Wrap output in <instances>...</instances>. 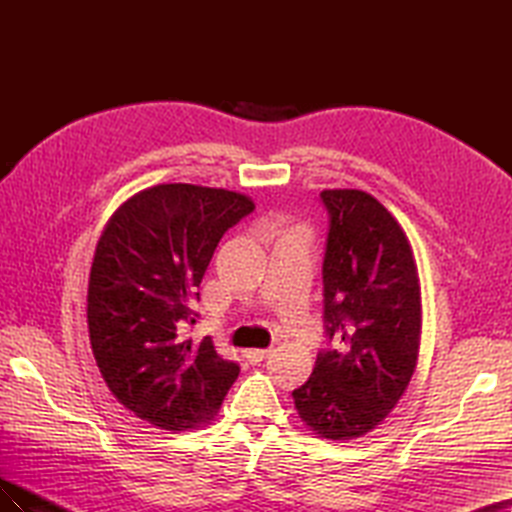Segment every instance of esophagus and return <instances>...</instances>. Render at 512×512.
I'll use <instances>...</instances> for the list:
<instances>
[{"instance_id": "34e87169", "label": "esophagus", "mask_w": 512, "mask_h": 512, "mask_svg": "<svg viewBox=\"0 0 512 512\" xmlns=\"http://www.w3.org/2000/svg\"><path fill=\"white\" fill-rule=\"evenodd\" d=\"M269 354H271V350H262V348H254V350H247V352H245V359H247V361H250V363H260V361H265Z\"/></svg>"}]
</instances>
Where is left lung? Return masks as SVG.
Returning a JSON list of instances; mask_svg holds the SVG:
<instances>
[{
	"label": "left lung",
	"mask_w": 512,
	"mask_h": 512,
	"mask_svg": "<svg viewBox=\"0 0 512 512\" xmlns=\"http://www.w3.org/2000/svg\"><path fill=\"white\" fill-rule=\"evenodd\" d=\"M324 327L309 380L292 391L301 421L318 438L352 440L399 404L421 348V282L412 245L393 213L363 190H324Z\"/></svg>",
	"instance_id": "8db88e82"
}]
</instances>
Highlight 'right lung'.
Segmentation results:
<instances>
[{
    "instance_id": "right-lung-1",
    "label": "right lung",
    "mask_w": 512,
    "mask_h": 512,
    "mask_svg": "<svg viewBox=\"0 0 512 512\" xmlns=\"http://www.w3.org/2000/svg\"><path fill=\"white\" fill-rule=\"evenodd\" d=\"M254 200L224 188L160 183L106 222L91 262L87 327L100 374L119 404L166 431L209 425L239 376L211 337L183 339L198 286L228 228Z\"/></svg>"
}]
</instances>
